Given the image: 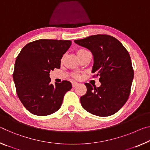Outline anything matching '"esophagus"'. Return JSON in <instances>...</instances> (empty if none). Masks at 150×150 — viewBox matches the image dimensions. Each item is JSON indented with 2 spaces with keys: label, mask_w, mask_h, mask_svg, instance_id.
Returning a JSON list of instances; mask_svg holds the SVG:
<instances>
[{
  "label": "esophagus",
  "mask_w": 150,
  "mask_h": 150,
  "mask_svg": "<svg viewBox=\"0 0 150 150\" xmlns=\"http://www.w3.org/2000/svg\"><path fill=\"white\" fill-rule=\"evenodd\" d=\"M78 85V83L77 82H72V87H75V86H77Z\"/></svg>",
  "instance_id": "obj_1"
}]
</instances>
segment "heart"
I'll use <instances>...</instances> for the list:
<instances>
[{"mask_svg": "<svg viewBox=\"0 0 150 150\" xmlns=\"http://www.w3.org/2000/svg\"><path fill=\"white\" fill-rule=\"evenodd\" d=\"M88 52H89V51H88L87 49H85V48H81V49H78L77 51H76V53H77V55L79 59L80 57H81L83 55V54L88 53ZM72 76H73V78H75V79H80V77H81L80 74H79V73H73Z\"/></svg>", "mask_w": 150, "mask_h": 150, "instance_id": "heart-1", "label": "heart"}]
</instances>
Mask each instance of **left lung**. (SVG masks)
Instances as JSON below:
<instances>
[{
  "label": "left lung",
  "mask_w": 150,
  "mask_h": 150,
  "mask_svg": "<svg viewBox=\"0 0 150 150\" xmlns=\"http://www.w3.org/2000/svg\"><path fill=\"white\" fill-rule=\"evenodd\" d=\"M75 42L93 54V77H99L101 86L85 83L87 92L81 97L83 108L90 113L106 117L115 113L129 98L134 71L127 49L115 37L95 35Z\"/></svg>",
  "instance_id": "8db88e82"
}]
</instances>
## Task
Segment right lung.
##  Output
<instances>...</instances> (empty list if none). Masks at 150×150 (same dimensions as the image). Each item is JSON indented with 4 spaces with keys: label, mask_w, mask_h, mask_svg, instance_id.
Returning a JSON list of instances; mask_svg holds the SVG:
<instances>
[{
    "label": "right lung",
    "mask_w": 150,
    "mask_h": 150,
    "mask_svg": "<svg viewBox=\"0 0 150 150\" xmlns=\"http://www.w3.org/2000/svg\"><path fill=\"white\" fill-rule=\"evenodd\" d=\"M71 45L69 40L39 39L25 45L16 57L13 80L21 103L36 115L58 110L64 96L72 87L68 81L53 85L50 71L59 69L61 59Z\"/></svg>",
    "instance_id": "right-lung-1"
}]
</instances>
